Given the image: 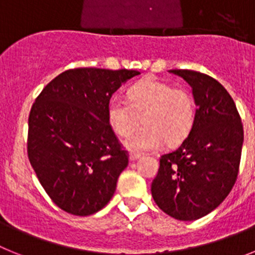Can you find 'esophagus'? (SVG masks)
<instances>
[{
	"label": "esophagus",
	"instance_id": "1",
	"mask_svg": "<svg viewBox=\"0 0 255 255\" xmlns=\"http://www.w3.org/2000/svg\"><path fill=\"white\" fill-rule=\"evenodd\" d=\"M140 157H141L140 153H130V155H129L130 161H136V159H139Z\"/></svg>",
	"mask_w": 255,
	"mask_h": 255
}]
</instances>
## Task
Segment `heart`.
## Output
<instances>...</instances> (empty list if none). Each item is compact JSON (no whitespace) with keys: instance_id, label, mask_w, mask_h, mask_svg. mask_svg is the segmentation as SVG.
<instances>
[{"instance_id":"heart-1","label":"heart","mask_w":255,"mask_h":255,"mask_svg":"<svg viewBox=\"0 0 255 255\" xmlns=\"http://www.w3.org/2000/svg\"><path fill=\"white\" fill-rule=\"evenodd\" d=\"M195 115L190 91L153 76L132 84L126 92V101L114 98L107 110L108 123L121 138L132 134L141 119L143 128L125 141L135 152L158 149L164 141L167 145L180 144L190 134Z\"/></svg>"}]
</instances>
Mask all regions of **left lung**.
Segmentation results:
<instances>
[{
    "label": "left lung",
    "instance_id": "8db88e82",
    "mask_svg": "<svg viewBox=\"0 0 255 255\" xmlns=\"http://www.w3.org/2000/svg\"><path fill=\"white\" fill-rule=\"evenodd\" d=\"M170 71L190 84L197 115L190 134L161 155L150 191L166 215L194 221L217 208L235 185L244 129L235 102L216 79L194 70Z\"/></svg>",
    "mask_w": 255,
    "mask_h": 255
}]
</instances>
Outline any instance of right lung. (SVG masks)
I'll list each match as a JSON object with an SVG mask.
<instances>
[{"label": "right lung", "mask_w": 255, "mask_h": 255, "mask_svg": "<svg viewBox=\"0 0 255 255\" xmlns=\"http://www.w3.org/2000/svg\"><path fill=\"white\" fill-rule=\"evenodd\" d=\"M136 70L78 67L61 73L35 98L26 150L48 197L62 211L89 216L114 195L129 153L108 123L112 94Z\"/></svg>", "instance_id": "obj_1"}]
</instances>
